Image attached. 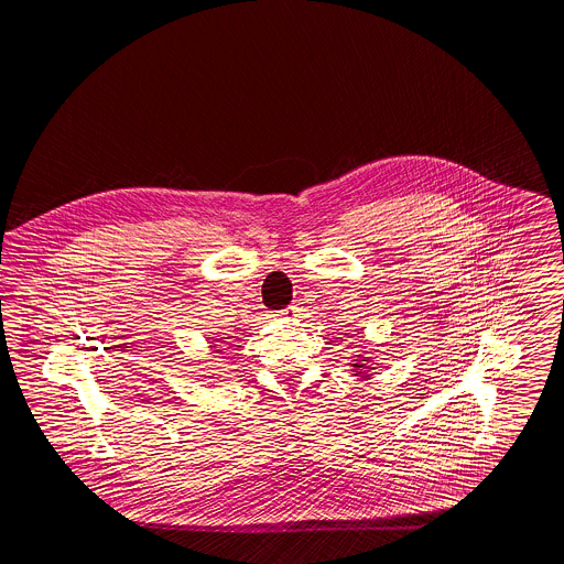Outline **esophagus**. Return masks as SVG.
Returning <instances> with one entry per match:
<instances>
[{"label":"esophagus","mask_w":564,"mask_h":564,"mask_svg":"<svg viewBox=\"0 0 564 564\" xmlns=\"http://www.w3.org/2000/svg\"><path fill=\"white\" fill-rule=\"evenodd\" d=\"M296 312H299V307L296 305H288L285 310H281L276 316H281V318H294L296 316Z\"/></svg>","instance_id":"34e87169"}]
</instances>
